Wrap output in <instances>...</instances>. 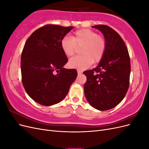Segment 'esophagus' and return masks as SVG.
Wrapping results in <instances>:
<instances>
[{
	"label": "esophagus",
	"mask_w": 149,
	"mask_h": 149,
	"mask_svg": "<svg viewBox=\"0 0 149 149\" xmlns=\"http://www.w3.org/2000/svg\"><path fill=\"white\" fill-rule=\"evenodd\" d=\"M77 71H78V74H82V71H81L78 70Z\"/></svg>",
	"instance_id": "34e87169"
}]
</instances>
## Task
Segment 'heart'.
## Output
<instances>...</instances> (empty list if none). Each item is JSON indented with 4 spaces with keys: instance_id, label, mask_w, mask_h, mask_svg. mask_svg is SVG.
Returning a JSON list of instances; mask_svg holds the SVG:
<instances>
[{
    "instance_id": "heart-1",
    "label": "heart",
    "mask_w": 149,
    "mask_h": 149,
    "mask_svg": "<svg viewBox=\"0 0 149 149\" xmlns=\"http://www.w3.org/2000/svg\"><path fill=\"white\" fill-rule=\"evenodd\" d=\"M81 48V56L70 59L68 65L72 68L83 70L94 63L100 62L104 55L106 41L101 36L92 30L81 29L72 37L65 36L61 40V48L65 55H73L77 48Z\"/></svg>"
}]
</instances>
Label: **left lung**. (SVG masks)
Masks as SVG:
<instances>
[{
  "mask_svg": "<svg viewBox=\"0 0 149 149\" xmlns=\"http://www.w3.org/2000/svg\"><path fill=\"white\" fill-rule=\"evenodd\" d=\"M92 27L103 34L106 50L95 68L83 72L87 78L84 92L92 107L99 111H107L118 105L127 92L130 58L124 40L114 30L105 25Z\"/></svg>",
  "mask_w": 149,
  "mask_h": 149,
  "instance_id": "8db88e82",
  "label": "left lung"
}]
</instances>
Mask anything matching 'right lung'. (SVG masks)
Masks as SVG:
<instances>
[{
  "instance_id": "right-lung-1",
  "label": "right lung",
  "mask_w": 149,
  "mask_h": 149,
  "mask_svg": "<svg viewBox=\"0 0 149 149\" xmlns=\"http://www.w3.org/2000/svg\"><path fill=\"white\" fill-rule=\"evenodd\" d=\"M73 26L47 25L31 33L21 55L22 81L33 101L46 106L61 102L78 76L75 69H66V56L61 40Z\"/></svg>"
}]
</instances>
